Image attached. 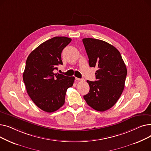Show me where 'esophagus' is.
<instances>
[{
	"label": "esophagus",
	"mask_w": 151,
	"mask_h": 151,
	"mask_svg": "<svg viewBox=\"0 0 151 151\" xmlns=\"http://www.w3.org/2000/svg\"><path fill=\"white\" fill-rule=\"evenodd\" d=\"M76 80L78 81H84V80L83 78H76Z\"/></svg>",
	"instance_id": "obj_1"
}]
</instances>
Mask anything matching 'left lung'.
<instances>
[{"mask_svg": "<svg viewBox=\"0 0 151 151\" xmlns=\"http://www.w3.org/2000/svg\"><path fill=\"white\" fill-rule=\"evenodd\" d=\"M91 67H97V81L88 80L90 90L84 99L89 106L99 111L113 106L121 97L127 73L121 53L109 43L95 38H83Z\"/></svg>", "mask_w": 151, "mask_h": 151, "instance_id": "obj_1", "label": "left lung"}]
</instances>
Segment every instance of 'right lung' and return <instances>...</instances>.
Here are the masks:
<instances>
[{
	"instance_id": "obj_1",
	"label": "right lung",
	"mask_w": 151,
	"mask_h": 151,
	"mask_svg": "<svg viewBox=\"0 0 151 151\" xmlns=\"http://www.w3.org/2000/svg\"><path fill=\"white\" fill-rule=\"evenodd\" d=\"M71 39L55 37L32 51L27 59L23 81L34 104L47 113L59 109L65 103L67 90L73 84L75 77L54 73L62 65L61 53Z\"/></svg>"
}]
</instances>
